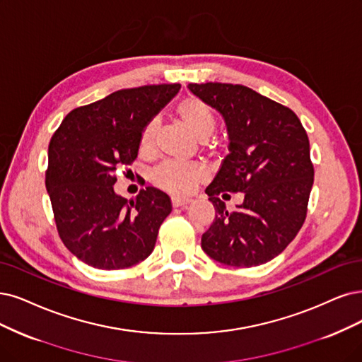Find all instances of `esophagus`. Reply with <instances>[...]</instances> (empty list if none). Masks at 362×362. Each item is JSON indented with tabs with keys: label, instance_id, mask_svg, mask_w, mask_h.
<instances>
[{
	"label": "esophagus",
	"instance_id": "esophagus-1",
	"mask_svg": "<svg viewBox=\"0 0 362 362\" xmlns=\"http://www.w3.org/2000/svg\"><path fill=\"white\" fill-rule=\"evenodd\" d=\"M191 203L189 198H180V197H171L173 207H186Z\"/></svg>",
	"mask_w": 362,
	"mask_h": 362
}]
</instances>
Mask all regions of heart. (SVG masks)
<instances>
[{
  "label": "heart",
  "instance_id": "1",
  "mask_svg": "<svg viewBox=\"0 0 362 362\" xmlns=\"http://www.w3.org/2000/svg\"><path fill=\"white\" fill-rule=\"evenodd\" d=\"M176 115L182 124L188 128L199 140H207L218 127V117L213 107L198 97H186L176 105ZM159 122L153 117L147 122L140 136V151L149 152L158 132ZM203 171L195 165L164 163L156 167L152 173L151 180L158 188L174 195H188L195 186L202 182Z\"/></svg>",
  "mask_w": 362,
  "mask_h": 362
}]
</instances>
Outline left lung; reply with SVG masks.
Returning a JSON list of instances; mask_svg holds the SVG:
<instances>
[{
	"instance_id": "8db88e82",
	"label": "left lung",
	"mask_w": 362,
	"mask_h": 362,
	"mask_svg": "<svg viewBox=\"0 0 362 362\" xmlns=\"http://www.w3.org/2000/svg\"><path fill=\"white\" fill-rule=\"evenodd\" d=\"M197 97L223 116L230 155L206 194L215 219L202 237L210 258L231 267H257L282 253L307 216L315 168L301 120L289 107L243 85L189 83ZM245 195L230 212L220 197Z\"/></svg>"
}]
</instances>
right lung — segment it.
I'll use <instances>...</instances> for the list:
<instances>
[{"label":"right lung","instance_id":"add662e5","mask_svg":"<svg viewBox=\"0 0 362 362\" xmlns=\"http://www.w3.org/2000/svg\"><path fill=\"white\" fill-rule=\"evenodd\" d=\"M179 83L120 89L77 107L49 143L46 188L65 247L98 270H120L151 255L170 197L152 186L128 202L116 195V170L137 158L144 125Z\"/></svg>","mask_w":362,"mask_h":362}]
</instances>
